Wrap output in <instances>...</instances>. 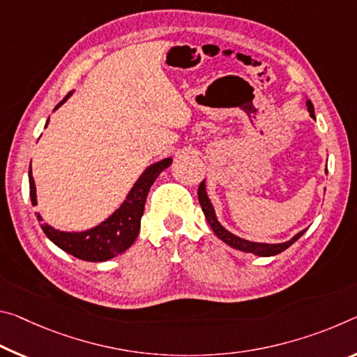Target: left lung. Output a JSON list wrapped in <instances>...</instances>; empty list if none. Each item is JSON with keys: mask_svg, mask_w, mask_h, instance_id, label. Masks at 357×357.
Listing matches in <instances>:
<instances>
[{"mask_svg": "<svg viewBox=\"0 0 357 357\" xmlns=\"http://www.w3.org/2000/svg\"><path fill=\"white\" fill-rule=\"evenodd\" d=\"M307 107H308V112L310 116L314 119V107L311 105V101L307 100ZM326 173H327V167H326ZM199 202L202 205V211L205 214V218L208 220L209 227L213 229L214 235L218 236L219 240H222L225 245H229L230 248H234V250H238L243 252H251L254 256H260V257H270V256H276V254L282 252L284 250H287L291 245H294L301 236L307 231L301 230L298 234H296L292 236L291 240L287 241H282V243H257V241H250V240H245L241 238V236H236L235 234H231L227 229L224 227L222 224L218 220L216 216V211H214V206L211 200H209L208 197V192H206V181L203 179L200 185H199Z\"/></svg>", "mask_w": 357, "mask_h": 357, "instance_id": "1", "label": "left lung"}]
</instances>
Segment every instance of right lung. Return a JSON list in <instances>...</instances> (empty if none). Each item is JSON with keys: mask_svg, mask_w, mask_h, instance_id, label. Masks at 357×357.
<instances>
[{"mask_svg": "<svg viewBox=\"0 0 357 357\" xmlns=\"http://www.w3.org/2000/svg\"><path fill=\"white\" fill-rule=\"evenodd\" d=\"M71 95L73 92L68 93L66 97L55 106L54 111L59 109ZM47 123L49 119L44 128L47 127ZM172 162L173 158L167 157L155 163H151V165L139 174V178L137 179V183L133 184V188L128 190L122 205L119 206L109 218H106L103 222L95 225V227L82 231L59 230L50 227L49 224H43L41 214L38 213L36 218L39 222H41V229L54 245L81 260H87V262H105V260H109L119 256V254L127 251L128 248L133 245L135 240H137L141 227V218H143L144 213L146 197L149 194L151 185L154 184V181L158 178V174H160L163 169L172 165ZM28 181H30L31 205H36V185L31 174V167L30 172H28Z\"/></svg>", "mask_w": 357, "mask_h": 357, "instance_id": "1", "label": "right lung"}]
</instances>
